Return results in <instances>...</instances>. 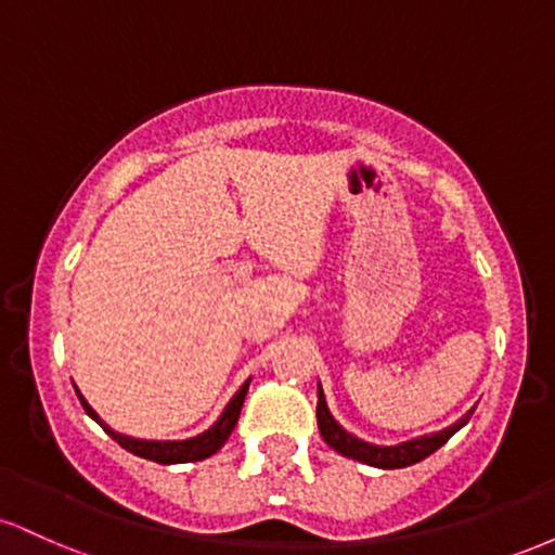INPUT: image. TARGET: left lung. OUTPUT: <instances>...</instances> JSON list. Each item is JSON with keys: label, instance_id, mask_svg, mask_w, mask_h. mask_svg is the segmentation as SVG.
Instances as JSON below:
<instances>
[{"label": "left lung", "instance_id": "left-lung-1", "mask_svg": "<svg viewBox=\"0 0 555 555\" xmlns=\"http://www.w3.org/2000/svg\"><path fill=\"white\" fill-rule=\"evenodd\" d=\"M473 412L475 410H469L460 423L449 425L446 430L433 433V436L415 438V441H406L399 446H373V443L360 441V438H354L352 433L344 430L341 425L331 417L321 386H318V406H315L318 430H321L323 441H326L331 449L339 451L344 456H349V460H358L362 464H371V467H380V469H399V467H410V464L423 462L425 456L433 454V451L441 449V446L462 428V425H467V420L473 417Z\"/></svg>", "mask_w": 555, "mask_h": 555}]
</instances>
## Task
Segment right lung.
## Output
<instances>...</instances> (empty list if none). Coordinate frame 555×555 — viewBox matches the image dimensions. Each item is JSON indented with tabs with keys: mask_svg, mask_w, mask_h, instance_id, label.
I'll return each mask as SVG.
<instances>
[{
	"mask_svg": "<svg viewBox=\"0 0 555 555\" xmlns=\"http://www.w3.org/2000/svg\"><path fill=\"white\" fill-rule=\"evenodd\" d=\"M247 386H250V378L242 384L240 391L234 393L232 401L227 404V410L221 412V417L216 420L211 428H208L206 433H201V436L188 438V441H140V438H130V436H122V433H114L109 425L104 423V420L95 415L93 406L80 397V391H78V399H80L82 410H86L88 415H91L95 423L101 425V428L109 433V436L119 446H122V449L130 451V454L143 456V460H151V462H158V464H184V462L208 460V456L216 454V451H219L221 446L227 443V438L232 436L234 425H237V417H240V410H242V401H245Z\"/></svg>",
	"mask_w": 555,
	"mask_h": 555,
	"instance_id": "add662e5",
	"label": "right lung"
}]
</instances>
